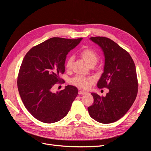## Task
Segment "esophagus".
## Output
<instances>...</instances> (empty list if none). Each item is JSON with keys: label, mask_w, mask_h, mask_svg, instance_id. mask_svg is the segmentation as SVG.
I'll use <instances>...</instances> for the list:
<instances>
[{"label": "esophagus", "mask_w": 151, "mask_h": 151, "mask_svg": "<svg viewBox=\"0 0 151 151\" xmlns=\"http://www.w3.org/2000/svg\"><path fill=\"white\" fill-rule=\"evenodd\" d=\"M86 93H87V92H86V91H79V94H80V95H83Z\"/></svg>", "instance_id": "esophagus-1"}]
</instances>
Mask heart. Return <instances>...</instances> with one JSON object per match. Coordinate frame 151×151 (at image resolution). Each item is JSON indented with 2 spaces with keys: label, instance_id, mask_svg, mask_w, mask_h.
<instances>
[{
  "label": "heart",
  "instance_id": "b5f03b06",
  "mask_svg": "<svg viewBox=\"0 0 151 151\" xmlns=\"http://www.w3.org/2000/svg\"><path fill=\"white\" fill-rule=\"evenodd\" d=\"M79 55L81 57L89 66L94 65L98 61L99 57L98 53L88 47H85L82 49L79 52ZM73 62H74V57L72 56H70L67 58L65 63V67L67 69H70L72 67ZM70 83L72 84L79 87L81 89H87L90 87L91 83H92V81L83 76H76L70 80Z\"/></svg>",
  "mask_w": 151,
  "mask_h": 151
}]
</instances>
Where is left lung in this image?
Returning a JSON list of instances; mask_svg holds the SVG:
<instances>
[{
	"mask_svg": "<svg viewBox=\"0 0 151 151\" xmlns=\"http://www.w3.org/2000/svg\"><path fill=\"white\" fill-rule=\"evenodd\" d=\"M90 40L101 48L105 57L104 72L98 88H108L106 96L92 93L93 104L88 108L90 116L101 123H110L124 116L138 93V81L133 59L125 50L103 36Z\"/></svg>",
	"mask_w": 151,
	"mask_h": 151,
	"instance_id": "8db88e82",
	"label": "left lung"
}]
</instances>
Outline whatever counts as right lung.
<instances>
[{
  "instance_id": "1",
  "label": "right lung",
  "mask_w": 151,
  "mask_h": 151,
  "mask_svg": "<svg viewBox=\"0 0 151 151\" xmlns=\"http://www.w3.org/2000/svg\"><path fill=\"white\" fill-rule=\"evenodd\" d=\"M82 38L54 37L31 48L26 54L17 76V88L24 106L36 119L47 123L57 122L69 111L78 94L73 86L53 93V86L60 83L65 72L67 55Z\"/></svg>"
}]
</instances>
